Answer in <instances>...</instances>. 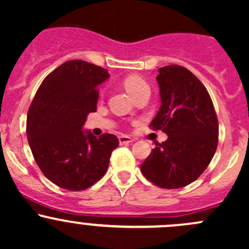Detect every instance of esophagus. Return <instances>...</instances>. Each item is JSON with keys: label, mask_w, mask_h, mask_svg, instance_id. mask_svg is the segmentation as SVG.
I'll return each mask as SVG.
<instances>
[{"label": "esophagus", "mask_w": 249, "mask_h": 249, "mask_svg": "<svg viewBox=\"0 0 249 249\" xmlns=\"http://www.w3.org/2000/svg\"><path fill=\"white\" fill-rule=\"evenodd\" d=\"M134 139L130 136H126V135H122V136H119V143L120 144H127V143H131L134 142Z\"/></svg>", "instance_id": "34e87169"}]
</instances>
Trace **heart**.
Returning a JSON list of instances; mask_svg holds the SVG:
<instances>
[{"mask_svg": "<svg viewBox=\"0 0 249 249\" xmlns=\"http://www.w3.org/2000/svg\"><path fill=\"white\" fill-rule=\"evenodd\" d=\"M124 84V88L126 89V91L129 92L131 96H136L139 92L142 91L144 89H149L147 85V83L142 79V78L139 76H129L124 79L123 82Z\"/></svg>", "mask_w": 249, "mask_h": 249, "instance_id": "heart-1", "label": "heart"}]
</instances>
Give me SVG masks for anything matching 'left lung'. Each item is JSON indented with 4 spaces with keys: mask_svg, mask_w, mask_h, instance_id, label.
I'll list each match as a JSON object with an SVG mask.
<instances>
[{
    "mask_svg": "<svg viewBox=\"0 0 249 249\" xmlns=\"http://www.w3.org/2000/svg\"><path fill=\"white\" fill-rule=\"evenodd\" d=\"M161 106L150 123L167 135L141 164L149 182L165 189L185 187L200 177L218 144V119L210 94L185 67L158 70Z\"/></svg>",
    "mask_w": 249,
    "mask_h": 249,
    "instance_id": "8db88e82",
    "label": "left lung"
}]
</instances>
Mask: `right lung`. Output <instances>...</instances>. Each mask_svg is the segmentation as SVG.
<instances>
[{
	"mask_svg": "<svg viewBox=\"0 0 249 249\" xmlns=\"http://www.w3.org/2000/svg\"><path fill=\"white\" fill-rule=\"evenodd\" d=\"M107 70L83 60L60 65L44 78L27 113L26 135L37 165L50 182L67 190H84L101 179L119 145L115 135L97 139L83 130L96 110L100 84Z\"/></svg>",
	"mask_w": 249,
	"mask_h": 249,
	"instance_id": "1",
	"label": "right lung"
}]
</instances>
